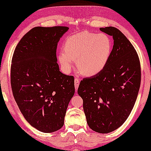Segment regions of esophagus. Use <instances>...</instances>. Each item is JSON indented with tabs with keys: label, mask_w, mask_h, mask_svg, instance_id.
<instances>
[{
	"label": "esophagus",
	"mask_w": 151,
	"mask_h": 151,
	"mask_svg": "<svg viewBox=\"0 0 151 151\" xmlns=\"http://www.w3.org/2000/svg\"><path fill=\"white\" fill-rule=\"evenodd\" d=\"M79 82H80L79 78H75V86L76 90H77V89L78 88V86H79Z\"/></svg>",
	"instance_id": "34e87169"
}]
</instances>
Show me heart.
I'll return each instance as SVG.
<instances>
[{
	"instance_id": "obj_1",
	"label": "heart",
	"mask_w": 151,
	"mask_h": 151,
	"mask_svg": "<svg viewBox=\"0 0 151 151\" xmlns=\"http://www.w3.org/2000/svg\"><path fill=\"white\" fill-rule=\"evenodd\" d=\"M112 44L105 33L84 31L65 39L63 50L58 55L59 63L65 71L70 70L75 61L80 73L91 76L101 73L107 65L111 52Z\"/></svg>"
}]
</instances>
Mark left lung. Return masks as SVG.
<instances>
[{
    "label": "left lung",
    "instance_id": "8db88e82",
    "mask_svg": "<svg viewBox=\"0 0 151 151\" xmlns=\"http://www.w3.org/2000/svg\"><path fill=\"white\" fill-rule=\"evenodd\" d=\"M111 35L114 46L101 73L84 78L78 88L88 126L100 133L122 126L132 111L141 82V66L136 50L124 34L114 27L100 28Z\"/></svg>",
    "mask_w": 151,
    "mask_h": 151
}]
</instances>
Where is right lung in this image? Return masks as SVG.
<instances>
[{
    "instance_id": "obj_1",
    "label": "right lung",
    "mask_w": 151,
    "mask_h": 151,
    "mask_svg": "<svg viewBox=\"0 0 151 151\" xmlns=\"http://www.w3.org/2000/svg\"><path fill=\"white\" fill-rule=\"evenodd\" d=\"M68 27H36L15 48L11 65L13 95L31 126L44 133L60 129L75 94L73 76L59 71L57 43Z\"/></svg>"
}]
</instances>
